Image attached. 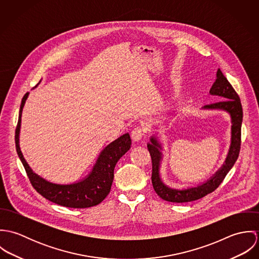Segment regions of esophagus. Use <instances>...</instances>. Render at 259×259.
<instances>
[{"instance_id":"obj_1","label":"esophagus","mask_w":259,"mask_h":259,"mask_svg":"<svg viewBox=\"0 0 259 259\" xmlns=\"http://www.w3.org/2000/svg\"><path fill=\"white\" fill-rule=\"evenodd\" d=\"M145 135V128L141 125H138L136 127H134V130L132 131V138L134 139V141L136 142H139L143 139Z\"/></svg>"}]
</instances>
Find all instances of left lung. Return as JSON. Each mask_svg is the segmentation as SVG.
Wrapping results in <instances>:
<instances>
[{
	"mask_svg": "<svg viewBox=\"0 0 259 259\" xmlns=\"http://www.w3.org/2000/svg\"><path fill=\"white\" fill-rule=\"evenodd\" d=\"M210 96L219 97L220 102L206 105L201 108L203 111H222L228 113L230 117V146L228 148L226 157L222 163V166L205 182L186 187H172L167 185L161 179L160 167L163 160L162 150L163 144L158 137V133L153 134L149 138L148 143V149L151 156L152 162V175L151 182L152 186L159 197L163 200L170 202H188L199 199L206 194L215 190L219 185L224 180L225 176L232 168L235 163L239 150H240V136H241V123H242V107L240 100L236 92L233 90L232 85L229 83L227 78L223 75L222 71L219 69L217 72V79L210 88ZM176 111L168 112V115H174ZM158 126V125H155Z\"/></svg>",
	"mask_w": 259,
	"mask_h": 259,
	"instance_id": "left-lung-1",
	"label": "left lung"
}]
</instances>
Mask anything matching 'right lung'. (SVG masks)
<instances>
[{
	"instance_id": "1",
	"label": "right lung",
	"mask_w": 259,
	"mask_h": 259,
	"mask_svg": "<svg viewBox=\"0 0 259 259\" xmlns=\"http://www.w3.org/2000/svg\"><path fill=\"white\" fill-rule=\"evenodd\" d=\"M29 95L30 93H27L22 100L15 138L17 152L32 185L40 195L59 205L73 208H87L101 203L111 191L113 170L116 162L131 148L132 139L130 134L126 133L120 136L104 148L100 152L93 168L83 179L70 184L50 182L32 169L20 148L22 112Z\"/></svg>"
}]
</instances>
